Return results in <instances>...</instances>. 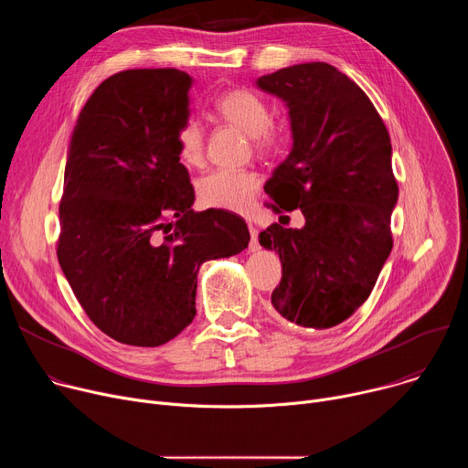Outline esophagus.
Masks as SVG:
<instances>
[{
    "label": "esophagus",
    "mask_w": 468,
    "mask_h": 468,
    "mask_svg": "<svg viewBox=\"0 0 468 468\" xmlns=\"http://www.w3.org/2000/svg\"><path fill=\"white\" fill-rule=\"evenodd\" d=\"M250 228V246H248V250L250 251H259L261 250V244H259V231H257V228L255 226H248Z\"/></svg>",
    "instance_id": "34e87169"
}]
</instances>
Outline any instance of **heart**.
Masks as SVG:
<instances>
[{"instance_id":"1","label":"heart","mask_w":468,"mask_h":468,"mask_svg":"<svg viewBox=\"0 0 468 468\" xmlns=\"http://www.w3.org/2000/svg\"><path fill=\"white\" fill-rule=\"evenodd\" d=\"M217 111L228 123L239 127L255 143L259 150H269L276 143V133L271 129V111L259 94L239 89L224 94ZM176 144L179 159L188 165H199L204 157V127L196 118H186L176 129ZM259 190V177L251 172L217 170L196 183L199 204L213 209L244 213L251 207Z\"/></svg>"}]
</instances>
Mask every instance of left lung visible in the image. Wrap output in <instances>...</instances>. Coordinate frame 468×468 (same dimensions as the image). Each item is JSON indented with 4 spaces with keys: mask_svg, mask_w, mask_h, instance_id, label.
Wrapping results in <instances>:
<instances>
[{
    "mask_svg": "<svg viewBox=\"0 0 468 468\" xmlns=\"http://www.w3.org/2000/svg\"><path fill=\"white\" fill-rule=\"evenodd\" d=\"M255 87L285 103L292 137L264 192L276 213L305 218L300 229L272 224L259 235L282 261L271 300L289 322L329 329L367 302L392 250L388 133L368 96L327 62L289 66Z\"/></svg>",
    "mask_w": 468,
    "mask_h": 468,
    "instance_id": "left-lung-1",
    "label": "left lung"
}]
</instances>
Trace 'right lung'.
<instances>
[{
  "label": "right lung",
  "mask_w": 468,
  "mask_h": 468,
  "mask_svg": "<svg viewBox=\"0 0 468 468\" xmlns=\"http://www.w3.org/2000/svg\"><path fill=\"white\" fill-rule=\"evenodd\" d=\"M194 80L125 70L87 100L66 150L57 257L89 318L129 346H161L194 320L199 266L248 248L246 222L194 213L176 129Z\"/></svg>",
  "instance_id": "obj_1"
}]
</instances>
